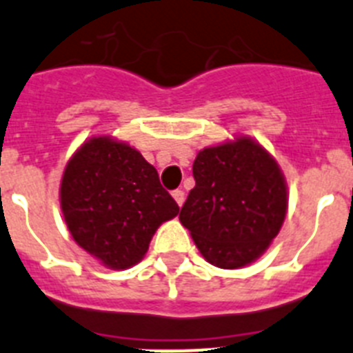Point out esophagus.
<instances>
[{
    "instance_id": "obj_1",
    "label": "esophagus",
    "mask_w": 353,
    "mask_h": 353,
    "mask_svg": "<svg viewBox=\"0 0 353 353\" xmlns=\"http://www.w3.org/2000/svg\"><path fill=\"white\" fill-rule=\"evenodd\" d=\"M172 197L176 199V203L179 204V206H183V203H185V192H183V190H174V192H172Z\"/></svg>"
}]
</instances>
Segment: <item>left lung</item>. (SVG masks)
I'll list each match as a JSON object with an SVG mask.
<instances>
[{"label":"left lung","mask_w":353,"mask_h":353,"mask_svg":"<svg viewBox=\"0 0 353 353\" xmlns=\"http://www.w3.org/2000/svg\"><path fill=\"white\" fill-rule=\"evenodd\" d=\"M195 186L179 212L206 262L239 269L254 262L278 235L287 213V183L259 141L239 136L199 150Z\"/></svg>","instance_id":"left-lung-1"}]
</instances>
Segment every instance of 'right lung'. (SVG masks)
<instances>
[{
    "instance_id": "add662e5",
    "label": "right lung",
    "mask_w": 353,
    "mask_h": 353,
    "mask_svg": "<svg viewBox=\"0 0 353 353\" xmlns=\"http://www.w3.org/2000/svg\"><path fill=\"white\" fill-rule=\"evenodd\" d=\"M61 210L73 241L117 271L140 262L156 230L179 213L158 170L111 136H93L71 156Z\"/></svg>"
}]
</instances>
